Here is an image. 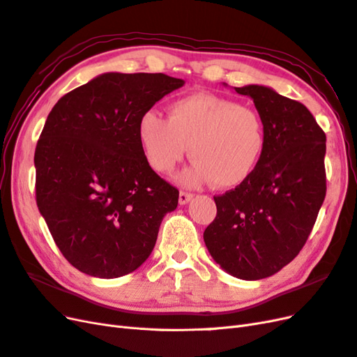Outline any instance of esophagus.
<instances>
[{"mask_svg":"<svg viewBox=\"0 0 357 357\" xmlns=\"http://www.w3.org/2000/svg\"><path fill=\"white\" fill-rule=\"evenodd\" d=\"M193 195L192 193H188V192H180L178 193V202L180 205H186L189 201H192Z\"/></svg>","mask_w":357,"mask_h":357,"instance_id":"obj_1","label":"esophagus"}]
</instances>
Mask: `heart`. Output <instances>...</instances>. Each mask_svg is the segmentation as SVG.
<instances>
[{
  "label": "heart",
  "instance_id": "b5f03b06",
  "mask_svg": "<svg viewBox=\"0 0 357 357\" xmlns=\"http://www.w3.org/2000/svg\"><path fill=\"white\" fill-rule=\"evenodd\" d=\"M137 137L158 172H169L189 147L193 164L181 172L180 181L186 186L213 181L218 189L238 188L250 178L266 144L265 125L255 109L205 92L176 100L168 119L144 112Z\"/></svg>",
  "mask_w": 357,
  "mask_h": 357
}]
</instances>
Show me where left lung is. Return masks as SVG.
I'll return each mask as SVG.
<instances>
[{"label":"left lung","mask_w":357,"mask_h":357,"mask_svg":"<svg viewBox=\"0 0 357 357\" xmlns=\"http://www.w3.org/2000/svg\"><path fill=\"white\" fill-rule=\"evenodd\" d=\"M250 96L265 125L257 168L241 186L214 197L218 215L204 231L211 257L240 280L271 277L294 261L326 195V135L304 104L264 84Z\"/></svg>","instance_id":"left-lung-1"}]
</instances>
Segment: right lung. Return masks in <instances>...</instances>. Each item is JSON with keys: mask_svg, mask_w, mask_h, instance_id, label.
Listing matches in <instances>:
<instances>
[{"mask_svg": "<svg viewBox=\"0 0 357 357\" xmlns=\"http://www.w3.org/2000/svg\"><path fill=\"white\" fill-rule=\"evenodd\" d=\"M185 80L104 73L63 95L36 149L37 207L63 257L79 271L117 278L152 253L178 190L150 168L138 119Z\"/></svg>", "mask_w": 357, "mask_h": 357, "instance_id": "add662e5", "label": "right lung"}]
</instances>
